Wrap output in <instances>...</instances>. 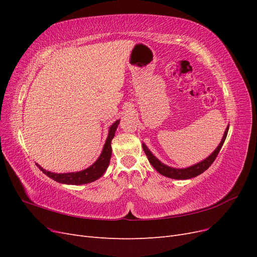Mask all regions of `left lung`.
I'll use <instances>...</instances> for the list:
<instances>
[{
	"label": "left lung",
	"mask_w": 257,
	"mask_h": 257,
	"mask_svg": "<svg viewBox=\"0 0 257 257\" xmlns=\"http://www.w3.org/2000/svg\"><path fill=\"white\" fill-rule=\"evenodd\" d=\"M228 128H229V125L226 127V130H225V133H224V136L222 138V141L220 143V145L217 146L216 149L214 150V152L210 155V157H208L206 160L201 161L199 163H197V164L193 165L191 167H188V168H182V169H178V168H173V167H169V166H166L163 164V163H161L157 158L154 157V155L149 151V149L146 147L145 144H143V148H144V151L147 155L148 160H149V162L151 163V165L157 169V172H159L161 175L165 176V177H168V178H172V179H190V178H194L196 177L200 174H203L205 170H207L210 166H211L212 163L214 162V160L216 159L217 154H219L221 148L225 142V139H226V136H227V133H228Z\"/></svg>",
	"instance_id": "left-lung-1"
}]
</instances>
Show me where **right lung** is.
<instances>
[{
    "instance_id": "add662e5",
    "label": "right lung",
    "mask_w": 257,
    "mask_h": 257,
    "mask_svg": "<svg viewBox=\"0 0 257 257\" xmlns=\"http://www.w3.org/2000/svg\"><path fill=\"white\" fill-rule=\"evenodd\" d=\"M119 122H120L119 120L115 121L110 126L109 134H108V137L106 139V143L103 148L102 153H100L98 160L89 168L81 170V172H78V173H68V174L50 173V172H47V170L43 169L40 165H37L38 168H40L46 176H48L49 178L52 179V180L60 183L78 185V184H85V183L95 181L96 179L103 176V174L106 172L108 165H109L110 158H111V141L114 136L116 127L119 125Z\"/></svg>"
}]
</instances>
